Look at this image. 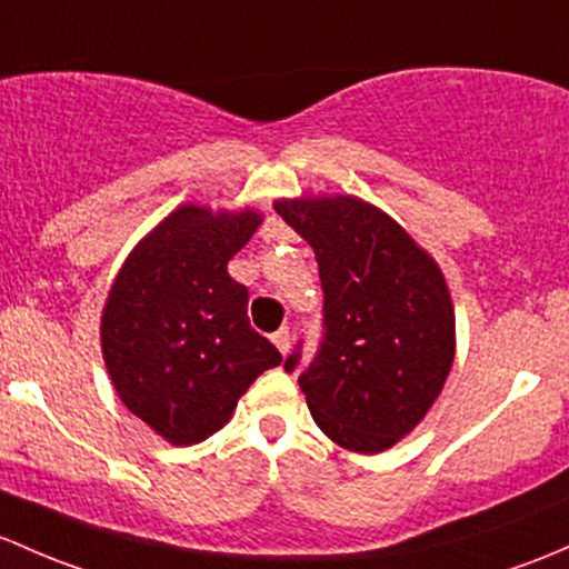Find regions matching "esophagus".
Listing matches in <instances>:
<instances>
[{"mask_svg": "<svg viewBox=\"0 0 569 569\" xmlns=\"http://www.w3.org/2000/svg\"><path fill=\"white\" fill-rule=\"evenodd\" d=\"M272 343L278 346V351L280 355H289V349H291V335H289V330H278L272 335Z\"/></svg>", "mask_w": 569, "mask_h": 569, "instance_id": "34e87169", "label": "esophagus"}]
</instances>
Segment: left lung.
<instances>
[{
	"label": "left lung",
	"instance_id": "left-lung-1",
	"mask_svg": "<svg viewBox=\"0 0 569 569\" xmlns=\"http://www.w3.org/2000/svg\"><path fill=\"white\" fill-rule=\"evenodd\" d=\"M313 248L325 340L300 373L316 426L376 456L420 426L456 360V310L439 264L387 212L357 196L274 201ZM300 346L286 370L300 365Z\"/></svg>",
	"mask_w": 569,
	"mask_h": 569
}]
</instances>
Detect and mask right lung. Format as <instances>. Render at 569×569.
<instances>
[{
    "instance_id": "1",
    "label": "right lung",
    "mask_w": 569,
    "mask_h": 569,
    "mask_svg": "<svg viewBox=\"0 0 569 569\" xmlns=\"http://www.w3.org/2000/svg\"><path fill=\"white\" fill-rule=\"evenodd\" d=\"M261 226L256 209L182 204L130 250L113 278L100 346L122 403L166 441L190 447L231 420L280 351L250 327L229 261Z\"/></svg>"
}]
</instances>
